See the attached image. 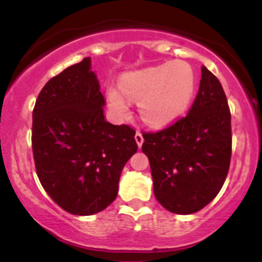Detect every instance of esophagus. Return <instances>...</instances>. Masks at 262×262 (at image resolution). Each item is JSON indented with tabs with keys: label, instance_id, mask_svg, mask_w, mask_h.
<instances>
[{
	"label": "esophagus",
	"instance_id": "esophagus-1",
	"mask_svg": "<svg viewBox=\"0 0 262 262\" xmlns=\"http://www.w3.org/2000/svg\"><path fill=\"white\" fill-rule=\"evenodd\" d=\"M134 138H136V142H137V144H138V147H142V144H143L144 139H143V136H142L141 132H137L136 137H134Z\"/></svg>",
	"mask_w": 262,
	"mask_h": 262
}]
</instances>
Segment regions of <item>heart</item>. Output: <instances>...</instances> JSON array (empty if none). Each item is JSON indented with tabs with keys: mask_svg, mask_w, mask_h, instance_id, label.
Segmentation results:
<instances>
[{
	"mask_svg": "<svg viewBox=\"0 0 262 262\" xmlns=\"http://www.w3.org/2000/svg\"><path fill=\"white\" fill-rule=\"evenodd\" d=\"M196 75L184 60L132 71L118 87L107 89V101L119 116L129 113L128 98L138 102L142 120L152 128H166L181 119L194 101Z\"/></svg>",
	"mask_w": 262,
	"mask_h": 262,
	"instance_id": "heart-1",
	"label": "heart"
}]
</instances>
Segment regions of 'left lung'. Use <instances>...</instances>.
I'll list each match as a JSON object with an SVG mask.
<instances>
[{"mask_svg": "<svg viewBox=\"0 0 262 262\" xmlns=\"http://www.w3.org/2000/svg\"><path fill=\"white\" fill-rule=\"evenodd\" d=\"M143 138L158 203L182 215L209 204L226 181L232 150L231 113L218 78L203 67L189 114Z\"/></svg>", "mask_w": 262, "mask_h": 262, "instance_id": "1", "label": "left lung"}]
</instances>
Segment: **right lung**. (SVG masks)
<instances>
[{
  "instance_id": "1",
  "label": "right lung",
  "mask_w": 262,
  "mask_h": 262,
  "mask_svg": "<svg viewBox=\"0 0 262 262\" xmlns=\"http://www.w3.org/2000/svg\"><path fill=\"white\" fill-rule=\"evenodd\" d=\"M105 99L91 58L50 78L33 112L34 161L47 194L66 212L92 215L115 200L136 132L104 116Z\"/></svg>"
}]
</instances>
